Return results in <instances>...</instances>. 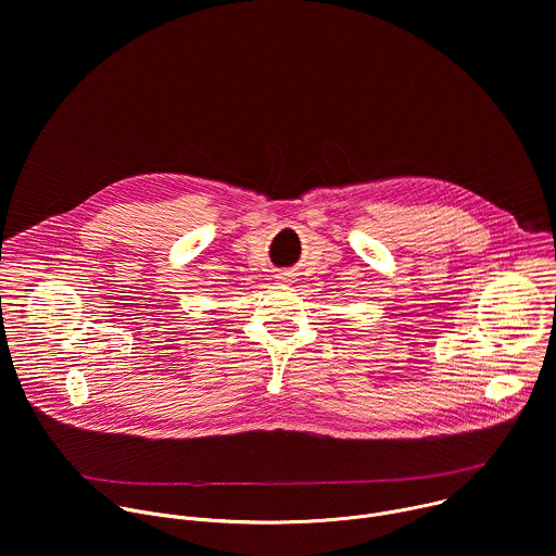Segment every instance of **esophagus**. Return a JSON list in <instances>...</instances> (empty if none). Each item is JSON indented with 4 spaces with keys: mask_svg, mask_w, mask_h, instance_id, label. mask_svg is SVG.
Here are the masks:
<instances>
[{
    "mask_svg": "<svg viewBox=\"0 0 556 556\" xmlns=\"http://www.w3.org/2000/svg\"><path fill=\"white\" fill-rule=\"evenodd\" d=\"M277 279H279V281H283V283H288V281H290V273H281Z\"/></svg>",
    "mask_w": 556,
    "mask_h": 556,
    "instance_id": "34e87169",
    "label": "esophagus"
}]
</instances>
